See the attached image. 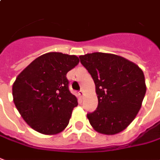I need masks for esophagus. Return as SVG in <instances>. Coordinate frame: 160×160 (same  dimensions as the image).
<instances>
[{
  "instance_id": "esophagus-1",
  "label": "esophagus",
  "mask_w": 160,
  "mask_h": 160,
  "mask_svg": "<svg viewBox=\"0 0 160 160\" xmlns=\"http://www.w3.org/2000/svg\"><path fill=\"white\" fill-rule=\"evenodd\" d=\"M79 95H80V98H83V96H84V92L82 91V90H80V91H79Z\"/></svg>"
}]
</instances>
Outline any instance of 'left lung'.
Masks as SVG:
<instances>
[{
    "label": "left lung",
    "mask_w": 160,
    "mask_h": 160,
    "mask_svg": "<svg viewBox=\"0 0 160 160\" xmlns=\"http://www.w3.org/2000/svg\"><path fill=\"white\" fill-rule=\"evenodd\" d=\"M80 63L95 84L98 107L88 119L99 133L113 135L125 130L141 107L146 92L145 76L137 65L116 54L88 53Z\"/></svg>",
    "instance_id": "8db88e82"
}]
</instances>
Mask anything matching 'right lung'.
<instances>
[{
	"instance_id": "add662e5",
	"label": "right lung",
	"mask_w": 160,
	"mask_h": 160,
	"mask_svg": "<svg viewBox=\"0 0 160 160\" xmlns=\"http://www.w3.org/2000/svg\"><path fill=\"white\" fill-rule=\"evenodd\" d=\"M79 58L48 53L32 61L13 84V98L27 124L42 134H57L68 127L78 100L69 91L67 73Z\"/></svg>"
}]
</instances>
